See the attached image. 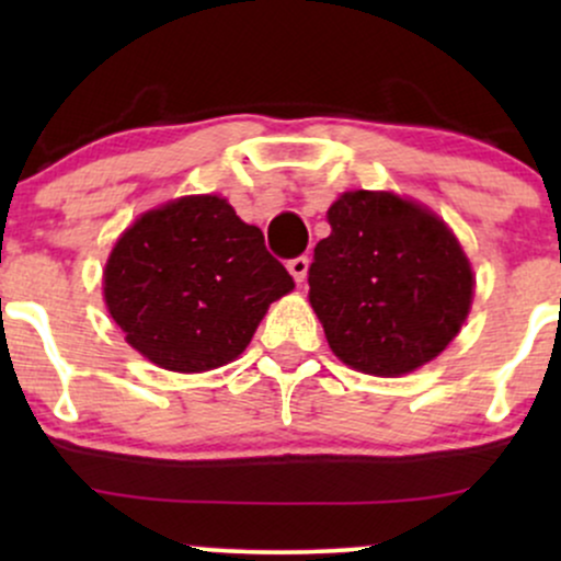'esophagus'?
Here are the masks:
<instances>
[{
  "label": "esophagus",
  "instance_id": "esophagus-1",
  "mask_svg": "<svg viewBox=\"0 0 561 561\" xmlns=\"http://www.w3.org/2000/svg\"><path fill=\"white\" fill-rule=\"evenodd\" d=\"M287 272L293 274V279L300 285V282L306 279V274H308V259H306V255H298V259L287 261Z\"/></svg>",
  "mask_w": 561,
  "mask_h": 561
}]
</instances>
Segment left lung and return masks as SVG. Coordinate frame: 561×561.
I'll list each match as a JSON object with an SVG mask.
<instances>
[{
    "mask_svg": "<svg viewBox=\"0 0 561 561\" xmlns=\"http://www.w3.org/2000/svg\"><path fill=\"white\" fill-rule=\"evenodd\" d=\"M313 248L308 300L340 362L401 377L433 362L472 306L474 276L454 231L392 192H345Z\"/></svg>",
    "mask_w": 561,
    "mask_h": 561,
    "instance_id": "obj_1",
    "label": "left lung"
}]
</instances>
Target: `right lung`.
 Listing matches in <instances>:
<instances>
[{
    "mask_svg": "<svg viewBox=\"0 0 561 561\" xmlns=\"http://www.w3.org/2000/svg\"><path fill=\"white\" fill-rule=\"evenodd\" d=\"M293 287L263 231L218 195L141 214L115 242L102 279L126 343L182 375L234 362L268 306Z\"/></svg>",
    "mask_w": 561,
    "mask_h": 561,
    "instance_id": "right-lung-1",
    "label": "right lung"
}]
</instances>
